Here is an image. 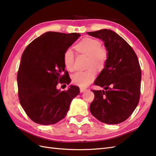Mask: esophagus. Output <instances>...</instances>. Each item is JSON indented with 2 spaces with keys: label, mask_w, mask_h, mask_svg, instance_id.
Returning <instances> with one entry per match:
<instances>
[{
  "label": "esophagus",
  "mask_w": 156,
  "mask_h": 156,
  "mask_svg": "<svg viewBox=\"0 0 156 156\" xmlns=\"http://www.w3.org/2000/svg\"><path fill=\"white\" fill-rule=\"evenodd\" d=\"M80 92H85L86 90V88H80Z\"/></svg>",
  "instance_id": "obj_1"
}]
</instances>
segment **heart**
<instances>
[{"label": "heart", "mask_w": 156, "mask_h": 156, "mask_svg": "<svg viewBox=\"0 0 156 156\" xmlns=\"http://www.w3.org/2000/svg\"><path fill=\"white\" fill-rule=\"evenodd\" d=\"M75 49L78 53L88 56V68L93 67L96 70L101 71L106 66L108 59V52L104 47L101 46V42L98 40L90 37L82 38L75 45ZM63 61L66 69L70 71L74 70L73 50L70 48L65 50ZM96 74V71L93 68L84 71H78L72 76V82L80 87H86L94 80Z\"/></svg>", "instance_id": "obj_1"}]
</instances>
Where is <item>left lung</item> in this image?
I'll return each instance as SVG.
<instances>
[{
	"instance_id": "8db88e82",
	"label": "left lung",
	"mask_w": 156,
	"mask_h": 156,
	"mask_svg": "<svg viewBox=\"0 0 156 156\" xmlns=\"http://www.w3.org/2000/svg\"><path fill=\"white\" fill-rule=\"evenodd\" d=\"M102 39L108 52L106 66L95 80L104 90H94L91 114L99 121L117 124L127 119L138 104L142 71L134 50L115 32L108 29L87 32Z\"/></svg>"
}]
</instances>
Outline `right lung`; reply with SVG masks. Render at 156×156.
I'll list each match as a JSON object with an SVG mask.
<instances>
[{
    "instance_id": "add662e5",
    "label": "right lung",
    "mask_w": 156,
    "mask_h": 156,
    "mask_svg": "<svg viewBox=\"0 0 156 156\" xmlns=\"http://www.w3.org/2000/svg\"><path fill=\"white\" fill-rule=\"evenodd\" d=\"M80 36L47 32L24 50L17 74L18 92L20 105L34 122L56 124L66 116L72 100L79 94L76 86L64 91L57 90L56 86L70 82L63 55Z\"/></svg>"
}]
</instances>
